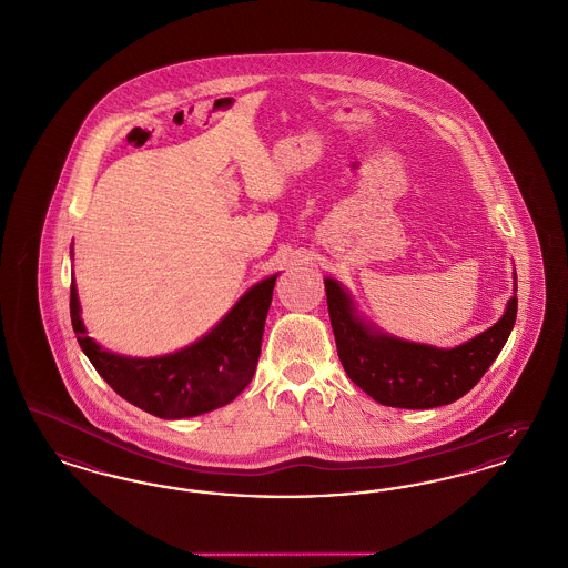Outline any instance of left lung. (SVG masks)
Returning <instances> with one entry per match:
<instances>
[{"instance_id":"left-lung-1","label":"left lung","mask_w":568,"mask_h":568,"mask_svg":"<svg viewBox=\"0 0 568 568\" xmlns=\"http://www.w3.org/2000/svg\"><path fill=\"white\" fill-rule=\"evenodd\" d=\"M516 292L514 273V295L493 327L454 348H437L383 334L357 313L338 281L325 278L327 311L344 372L372 399L390 408H437L469 393L514 329Z\"/></svg>"}]
</instances>
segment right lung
I'll use <instances>...</instances> for the list:
<instances>
[{
    "instance_id": "add662e5",
    "label": "right lung",
    "mask_w": 568,
    "mask_h": 568,
    "mask_svg": "<svg viewBox=\"0 0 568 568\" xmlns=\"http://www.w3.org/2000/svg\"><path fill=\"white\" fill-rule=\"evenodd\" d=\"M276 274L253 285L209 334L162 357H126L99 346L87 334L71 281L69 313L84 355L120 397L159 418L178 420L230 404L250 385L260 359L264 323Z\"/></svg>"
}]
</instances>
